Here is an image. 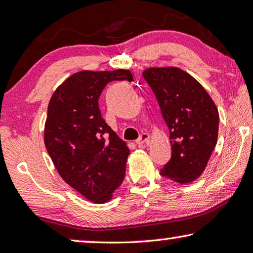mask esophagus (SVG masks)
I'll list each match as a JSON object with an SVG mask.
<instances>
[{
	"label": "esophagus",
	"instance_id": "esophagus-1",
	"mask_svg": "<svg viewBox=\"0 0 253 253\" xmlns=\"http://www.w3.org/2000/svg\"><path fill=\"white\" fill-rule=\"evenodd\" d=\"M149 141H150V135H149L148 133H142L140 135V137H138L137 140L135 141V143L141 147V145H144V144L149 143Z\"/></svg>",
	"mask_w": 253,
	"mask_h": 253
}]
</instances>
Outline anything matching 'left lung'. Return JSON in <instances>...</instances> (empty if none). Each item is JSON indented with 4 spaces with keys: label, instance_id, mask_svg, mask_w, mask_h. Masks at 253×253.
I'll return each instance as SVG.
<instances>
[{
    "label": "left lung",
    "instance_id": "obj_1",
    "mask_svg": "<svg viewBox=\"0 0 253 253\" xmlns=\"http://www.w3.org/2000/svg\"><path fill=\"white\" fill-rule=\"evenodd\" d=\"M143 78L169 130L172 157L161 174L180 184L194 182L204 172L218 140V109L204 87L179 67H149Z\"/></svg>",
    "mask_w": 253,
    "mask_h": 253
}]
</instances>
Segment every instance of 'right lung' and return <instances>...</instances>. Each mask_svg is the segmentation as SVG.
<instances>
[{"label": "right lung", "mask_w": 253, "mask_h": 253, "mask_svg": "<svg viewBox=\"0 0 253 253\" xmlns=\"http://www.w3.org/2000/svg\"><path fill=\"white\" fill-rule=\"evenodd\" d=\"M112 81L131 83L129 70L80 71L52 94L44 144L65 182L95 204L111 201L123 183L129 149L102 118L98 98Z\"/></svg>", "instance_id": "obj_1"}]
</instances>
